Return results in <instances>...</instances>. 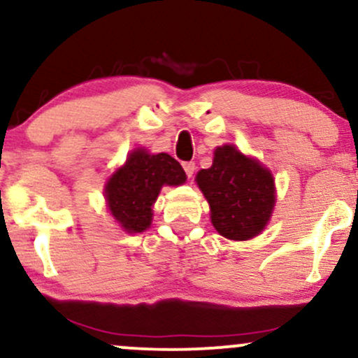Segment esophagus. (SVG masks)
I'll return each instance as SVG.
<instances>
[{
	"mask_svg": "<svg viewBox=\"0 0 358 358\" xmlns=\"http://www.w3.org/2000/svg\"><path fill=\"white\" fill-rule=\"evenodd\" d=\"M183 170H185V173H187L188 178H192L193 173H195V163H193V162H185L183 163Z\"/></svg>",
	"mask_w": 358,
	"mask_h": 358,
	"instance_id": "34e87169",
	"label": "esophagus"
}]
</instances>
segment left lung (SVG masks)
<instances>
[{"instance_id": "1", "label": "left lung", "mask_w": 358, "mask_h": 358, "mask_svg": "<svg viewBox=\"0 0 358 358\" xmlns=\"http://www.w3.org/2000/svg\"><path fill=\"white\" fill-rule=\"evenodd\" d=\"M196 183L212 208V223L230 240L253 238L264 230L275 205L273 176L235 146L215 150L213 165L198 171Z\"/></svg>"}]
</instances>
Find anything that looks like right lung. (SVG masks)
Wrapping results in <instances>:
<instances>
[{
    "label": "right lung",
    "mask_w": 358,
    "mask_h": 358,
    "mask_svg": "<svg viewBox=\"0 0 358 358\" xmlns=\"http://www.w3.org/2000/svg\"><path fill=\"white\" fill-rule=\"evenodd\" d=\"M185 180L187 175L173 157L135 150L124 166L106 183L105 193L110 212L130 234L143 231L152 223V205L160 188L163 185H182Z\"/></svg>",
    "instance_id": "obj_1"
}]
</instances>
